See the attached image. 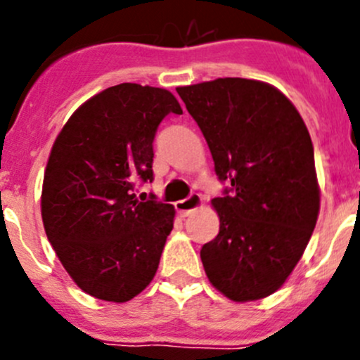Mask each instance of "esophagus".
Listing matches in <instances>:
<instances>
[{
    "instance_id": "obj_1",
    "label": "esophagus",
    "mask_w": 360,
    "mask_h": 360,
    "mask_svg": "<svg viewBox=\"0 0 360 360\" xmlns=\"http://www.w3.org/2000/svg\"><path fill=\"white\" fill-rule=\"evenodd\" d=\"M200 205H202V195L191 193L190 197L184 198V200L176 202V210L179 212L181 217H186V216H190L195 209H198Z\"/></svg>"
}]
</instances>
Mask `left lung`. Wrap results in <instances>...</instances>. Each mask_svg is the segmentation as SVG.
I'll list each match as a JSON object with an SVG mask.
<instances>
[{
  "label": "left lung",
  "mask_w": 360,
  "mask_h": 360,
  "mask_svg": "<svg viewBox=\"0 0 360 360\" xmlns=\"http://www.w3.org/2000/svg\"><path fill=\"white\" fill-rule=\"evenodd\" d=\"M177 94L230 184L212 200L219 233L200 250L207 277L233 301L270 296L303 256L321 207L307 125L281 90L257 79L217 78Z\"/></svg>",
  "instance_id": "left-lung-1"
}]
</instances>
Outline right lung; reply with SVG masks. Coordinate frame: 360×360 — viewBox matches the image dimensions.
I'll return each instance as SVG.
<instances>
[{
    "instance_id": "add662e5",
    "label": "right lung",
    "mask_w": 360,
    "mask_h": 360,
    "mask_svg": "<svg viewBox=\"0 0 360 360\" xmlns=\"http://www.w3.org/2000/svg\"><path fill=\"white\" fill-rule=\"evenodd\" d=\"M169 112L165 89L120 83L83 103L53 143L43 177L46 237L69 277L90 296L125 303L150 285L174 226L170 203L137 200L153 181V141Z\"/></svg>"
}]
</instances>
